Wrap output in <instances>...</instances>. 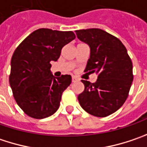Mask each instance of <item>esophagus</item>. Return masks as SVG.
Masks as SVG:
<instances>
[{"mask_svg": "<svg viewBox=\"0 0 147 147\" xmlns=\"http://www.w3.org/2000/svg\"><path fill=\"white\" fill-rule=\"evenodd\" d=\"M72 81H73L74 83H75V82H78V81H79V79H77L76 77H73V78H72Z\"/></svg>", "mask_w": 147, "mask_h": 147, "instance_id": "obj_1", "label": "esophagus"}]
</instances>
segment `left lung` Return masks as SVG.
I'll list each match as a JSON object with an SVG mask.
<instances>
[{"label": "left lung", "instance_id": "left-lung-1", "mask_svg": "<svg viewBox=\"0 0 147 147\" xmlns=\"http://www.w3.org/2000/svg\"><path fill=\"white\" fill-rule=\"evenodd\" d=\"M80 41L90 47L84 72L96 73L95 83L81 80L84 90L78 96L81 107L97 117L118 110L128 97L133 81L132 62L120 39L99 28L75 31Z\"/></svg>", "mask_w": 147, "mask_h": 147}]
</instances>
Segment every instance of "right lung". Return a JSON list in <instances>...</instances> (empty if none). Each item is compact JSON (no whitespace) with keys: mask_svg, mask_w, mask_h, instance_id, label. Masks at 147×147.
<instances>
[{"mask_svg":"<svg viewBox=\"0 0 147 147\" xmlns=\"http://www.w3.org/2000/svg\"><path fill=\"white\" fill-rule=\"evenodd\" d=\"M74 38L72 31L40 28L16 48L11 60L9 82L17 105L28 116L43 119L59 108L63 92L70 85L72 77H54L51 62L57 61L63 46Z\"/></svg>","mask_w":147,"mask_h":147,"instance_id":"right-lung-1","label":"right lung"}]
</instances>
